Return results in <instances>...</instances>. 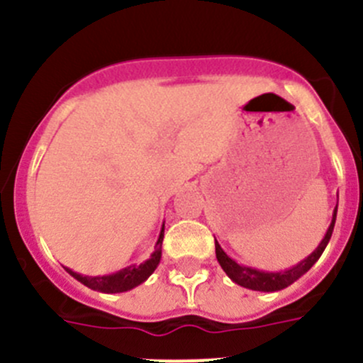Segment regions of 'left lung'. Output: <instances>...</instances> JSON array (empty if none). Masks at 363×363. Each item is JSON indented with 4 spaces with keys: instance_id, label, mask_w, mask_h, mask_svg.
I'll use <instances>...</instances> for the list:
<instances>
[{
    "instance_id": "left-lung-1",
    "label": "left lung",
    "mask_w": 363,
    "mask_h": 363,
    "mask_svg": "<svg viewBox=\"0 0 363 363\" xmlns=\"http://www.w3.org/2000/svg\"><path fill=\"white\" fill-rule=\"evenodd\" d=\"M335 218H337V207L333 211V218H332V223H330L328 230H326L325 238L323 241L319 242L318 248L307 257V259L301 260L300 264L293 266L291 269L286 271H260L255 269V267H248V266H241V264L235 262L234 259L227 255V253L221 250L220 242L214 239V246H216V259L220 262L221 269L225 271L228 275V279L232 282H235L238 286L246 287V289H252V291H262V293H275V291H282L286 289L287 286H291L293 282H296L300 277H303L315 262L318 259L321 257V253L325 252L326 245H328L330 238H332V232L333 227H335Z\"/></svg>"
}]
</instances>
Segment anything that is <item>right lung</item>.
<instances>
[{
    "label": "right lung",
    "mask_w": 363,
    "mask_h": 363,
    "mask_svg": "<svg viewBox=\"0 0 363 363\" xmlns=\"http://www.w3.org/2000/svg\"><path fill=\"white\" fill-rule=\"evenodd\" d=\"M164 238V225L161 227L160 238H157L156 246H154V253L150 255L149 260H145L140 266H129L124 269L117 271L113 275H104V277H83L79 273H74L72 269L65 267L67 273L72 275L77 282H81L83 286L90 287L94 291H99V293H125V291L133 289V287L140 286V284L145 282L150 275L154 273V269L157 267L161 260V245H163Z\"/></svg>",
    "instance_id": "right-lung-1"
}]
</instances>
